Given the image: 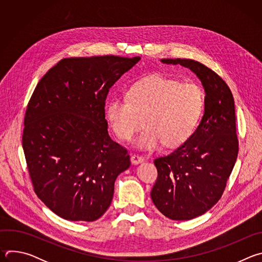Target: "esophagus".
<instances>
[{
  "label": "esophagus",
  "instance_id": "34e87169",
  "mask_svg": "<svg viewBox=\"0 0 262 262\" xmlns=\"http://www.w3.org/2000/svg\"><path fill=\"white\" fill-rule=\"evenodd\" d=\"M130 162L133 165H139L141 163L144 162V159L138 155H133L132 158H130Z\"/></svg>",
  "mask_w": 262,
  "mask_h": 262
}]
</instances>
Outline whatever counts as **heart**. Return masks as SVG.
Listing matches in <instances>:
<instances>
[{"label":"heart","mask_w":262,"mask_h":262,"mask_svg":"<svg viewBox=\"0 0 262 262\" xmlns=\"http://www.w3.org/2000/svg\"><path fill=\"white\" fill-rule=\"evenodd\" d=\"M204 108V92L196 84L155 73L134 83L126 99L107 101L104 115L108 127L121 141H135L141 150H152L162 144L167 148L181 146L195 133Z\"/></svg>","instance_id":"obj_1"}]
</instances>
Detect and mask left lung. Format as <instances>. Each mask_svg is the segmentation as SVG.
Segmentation results:
<instances>
[{
    "label": "left lung",
    "instance_id": "left-lung-1",
    "mask_svg": "<svg viewBox=\"0 0 262 262\" xmlns=\"http://www.w3.org/2000/svg\"><path fill=\"white\" fill-rule=\"evenodd\" d=\"M193 71L204 92V113L189 141L155 160L158 179L151 191L167 217L186 221L209 210L222 197L238 152L232 93L217 74L191 59H162Z\"/></svg>",
    "mask_w": 262,
    "mask_h": 262
}]
</instances>
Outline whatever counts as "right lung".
<instances>
[{
    "label": "right lung",
    "instance_id": "1",
    "mask_svg": "<svg viewBox=\"0 0 262 262\" xmlns=\"http://www.w3.org/2000/svg\"><path fill=\"white\" fill-rule=\"evenodd\" d=\"M140 57L66 58L37 84L28 103L23 148L38 198L69 221L92 222L111 205L127 150L111 139L110 88Z\"/></svg>",
    "mask_w": 262,
    "mask_h": 262
}]
</instances>
